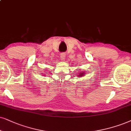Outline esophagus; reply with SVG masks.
Returning <instances> with one entry per match:
<instances>
[{"label":"esophagus","instance_id":"34e87169","mask_svg":"<svg viewBox=\"0 0 131 131\" xmlns=\"http://www.w3.org/2000/svg\"><path fill=\"white\" fill-rule=\"evenodd\" d=\"M65 58H66V54L64 53H62L60 54V60H62V61H64L65 60Z\"/></svg>","mask_w":131,"mask_h":131}]
</instances>
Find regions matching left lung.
Wrapping results in <instances>:
<instances>
[{"mask_svg": "<svg viewBox=\"0 0 131 131\" xmlns=\"http://www.w3.org/2000/svg\"><path fill=\"white\" fill-rule=\"evenodd\" d=\"M86 75V72L85 71H80V72L77 73V76L79 77H83L84 75Z\"/></svg>", "mask_w": 131, "mask_h": 131, "instance_id": "obj_1", "label": "left lung"}]
</instances>
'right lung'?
Instances as JSON below:
<instances>
[{"mask_svg": "<svg viewBox=\"0 0 131 131\" xmlns=\"http://www.w3.org/2000/svg\"><path fill=\"white\" fill-rule=\"evenodd\" d=\"M41 74H42V73H41Z\"/></svg>", "mask_w": 131, "mask_h": 131, "instance_id": "obj_1", "label": "right lung"}]
</instances>
